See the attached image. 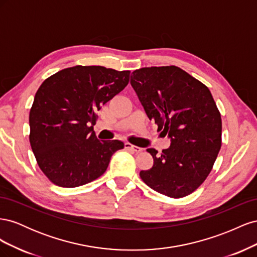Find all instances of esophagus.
Listing matches in <instances>:
<instances>
[{"instance_id": "1", "label": "esophagus", "mask_w": 257, "mask_h": 257, "mask_svg": "<svg viewBox=\"0 0 257 257\" xmlns=\"http://www.w3.org/2000/svg\"><path fill=\"white\" fill-rule=\"evenodd\" d=\"M124 146H125V148H126L127 150H131V151H133L135 153H139V152L143 151L142 148H139L137 146H133V145H131L128 143H125V145H124Z\"/></svg>"}]
</instances>
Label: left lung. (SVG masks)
<instances>
[{
    "label": "left lung",
    "instance_id": "left-lung-1",
    "mask_svg": "<svg viewBox=\"0 0 257 257\" xmlns=\"http://www.w3.org/2000/svg\"><path fill=\"white\" fill-rule=\"evenodd\" d=\"M131 84L148 118L170 139L161 154L147 149L153 166L139 176L163 195H189L206 180L222 145L221 114L211 92L174 65L136 69Z\"/></svg>",
    "mask_w": 257,
    "mask_h": 257
}]
</instances>
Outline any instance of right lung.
<instances>
[{"instance_id":"obj_1","label":"right lung","mask_w":257,"mask_h":257,"mask_svg":"<svg viewBox=\"0 0 257 257\" xmlns=\"http://www.w3.org/2000/svg\"><path fill=\"white\" fill-rule=\"evenodd\" d=\"M130 71L77 65L62 69L37 90L30 110V144L49 180L76 188L102 176L120 141L100 142L96 111L126 87Z\"/></svg>"}]
</instances>
